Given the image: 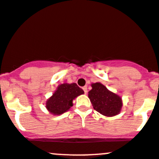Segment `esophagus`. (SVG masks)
Masks as SVG:
<instances>
[{"mask_svg":"<svg viewBox=\"0 0 159 159\" xmlns=\"http://www.w3.org/2000/svg\"><path fill=\"white\" fill-rule=\"evenodd\" d=\"M83 90H84V93H85V94H86V93H88V89H87V87H86V86L83 87Z\"/></svg>","mask_w":159,"mask_h":159,"instance_id":"obj_1","label":"esophagus"}]
</instances>
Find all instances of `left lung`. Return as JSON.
<instances>
[{"label": "left lung", "mask_w": 159, "mask_h": 159, "mask_svg": "<svg viewBox=\"0 0 159 159\" xmlns=\"http://www.w3.org/2000/svg\"><path fill=\"white\" fill-rule=\"evenodd\" d=\"M91 87L92 89L88 92V98L93 109L106 116L119 114L123 106L122 98L110 91L101 83H93Z\"/></svg>", "instance_id": "8db88e82"}]
</instances>
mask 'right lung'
I'll return each mask as SVG.
<instances>
[{
	"mask_svg": "<svg viewBox=\"0 0 159 159\" xmlns=\"http://www.w3.org/2000/svg\"><path fill=\"white\" fill-rule=\"evenodd\" d=\"M83 93L84 91L75 83L61 84L58 85L52 96L47 100L46 107L52 114H62L73 106V100Z\"/></svg>",
	"mask_w": 159,
	"mask_h": 159,
	"instance_id": "1",
	"label": "right lung"
}]
</instances>
